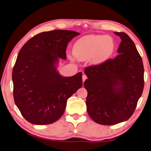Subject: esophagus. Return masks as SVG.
<instances>
[{
	"mask_svg": "<svg viewBox=\"0 0 151 151\" xmlns=\"http://www.w3.org/2000/svg\"><path fill=\"white\" fill-rule=\"evenodd\" d=\"M87 79V76L86 75V74H83V76H82V80H83V82H84Z\"/></svg>",
	"mask_w": 151,
	"mask_h": 151,
	"instance_id": "esophagus-1",
	"label": "esophagus"
}]
</instances>
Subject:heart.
<instances>
[{"label":"heart","instance_id":"b5f03b06","mask_svg":"<svg viewBox=\"0 0 151 151\" xmlns=\"http://www.w3.org/2000/svg\"><path fill=\"white\" fill-rule=\"evenodd\" d=\"M115 50V42L108 35H90L80 38L72 46V54L80 61L89 59L92 65H99L107 61ZM70 59H72L70 57Z\"/></svg>","mask_w":151,"mask_h":151}]
</instances>
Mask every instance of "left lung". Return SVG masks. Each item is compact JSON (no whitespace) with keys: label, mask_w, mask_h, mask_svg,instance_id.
Instances as JSON below:
<instances>
[{"label":"left lung","mask_w":151,"mask_h":151,"mask_svg":"<svg viewBox=\"0 0 151 151\" xmlns=\"http://www.w3.org/2000/svg\"><path fill=\"white\" fill-rule=\"evenodd\" d=\"M114 34L122 39L119 55L85 69L88 113L102 125H114L129 119L144 86L143 62L134 42L124 32Z\"/></svg>","instance_id":"left-lung-1"}]
</instances>
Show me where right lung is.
Wrapping results in <instances>:
<instances>
[{
	"label": "right lung",
	"mask_w": 151,
	"mask_h": 151,
	"mask_svg": "<svg viewBox=\"0 0 151 151\" xmlns=\"http://www.w3.org/2000/svg\"><path fill=\"white\" fill-rule=\"evenodd\" d=\"M79 35L61 29L41 32L19 51L12 72L14 99L30 123L46 125L57 121L68 98L81 88V72L65 77L57 70L59 59H66L68 43Z\"/></svg>",
	"instance_id": "1"
}]
</instances>
